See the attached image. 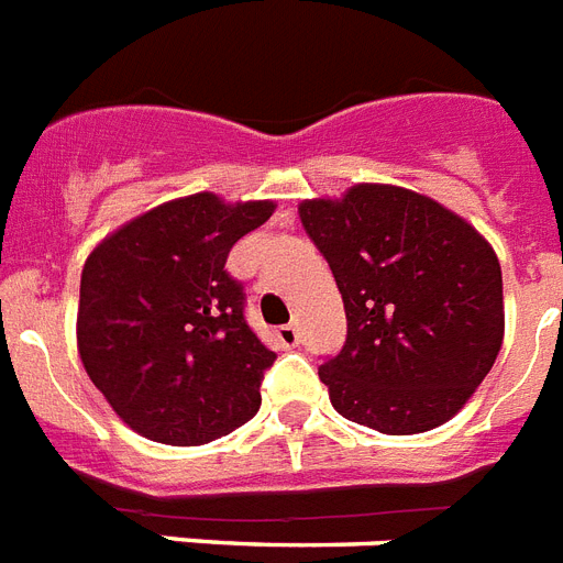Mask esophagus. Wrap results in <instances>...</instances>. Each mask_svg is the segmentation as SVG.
<instances>
[{
	"label": "esophagus",
	"instance_id": "1",
	"mask_svg": "<svg viewBox=\"0 0 563 563\" xmlns=\"http://www.w3.org/2000/svg\"><path fill=\"white\" fill-rule=\"evenodd\" d=\"M276 336H278V342H282V345H285V347H296V345H299V331H296V324H282V328H278V331H276Z\"/></svg>",
	"mask_w": 563,
	"mask_h": 563
}]
</instances>
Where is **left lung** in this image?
<instances>
[{
	"mask_svg": "<svg viewBox=\"0 0 563 563\" xmlns=\"http://www.w3.org/2000/svg\"><path fill=\"white\" fill-rule=\"evenodd\" d=\"M331 264L347 316L345 347L319 368L331 406L383 434L452 420L504 345V276L466 218L394 184H354L299 203Z\"/></svg>",
	"mask_w": 563,
	"mask_h": 563,
	"instance_id": "8db88e82",
	"label": "left lung"
}]
</instances>
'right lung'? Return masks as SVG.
<instances>
[{"label": "right lung", "instance_id": "1", "mask_svg": "<svg viewBox=\"0 0 563 563\" xmlns=\"http://www.w3.org/2000/svg\"><path fill=\"white\" fill-rule=\"evenodd\" d=\"M276 201L195 192L109 232L82 264L77 351L111 411L141 438L201 445L262 406L276 354L244 322L232 244Z\"/></svg>", "mask_w": 563, "mask_h": 563}]
</instances>
